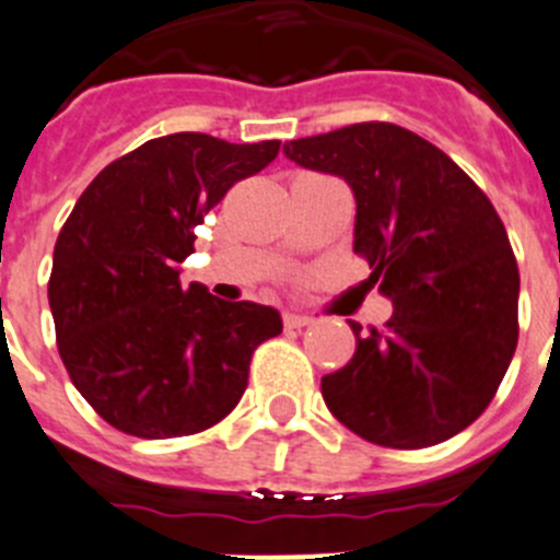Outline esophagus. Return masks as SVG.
Wrapping results in <instances>:
<instances>
[{"mask_svg":"<svg viewBox=\"0 0 560 560\" xmlns=\"http://www.w3.org/2000/svg\"><path fill=\"white\" fill-rule=\"evenodd\" d=\"M306 325H312V317H306V314H295V312L284 314V328L301 330V328H306Z\"/></svg>","mask_w":560,"mask_h":560,"instance_id":"obj_1","label":"esophagus"}]
</instances>
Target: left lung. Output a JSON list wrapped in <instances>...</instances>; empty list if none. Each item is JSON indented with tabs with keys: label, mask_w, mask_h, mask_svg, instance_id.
Listing matches in <instances>:
<instances>
[{
	"label": "left lung",
	"mask_w": 560,
	"mask_h": 560,
	"mask_svg": "<svg viewBox=\"0 0 560 560\" xmlns=\"http://www.w3.org/2000/svg\"><path fill=\"white\" fill-rule=\"evenodd\" d=\"M303 170L355 197L352 248L366 284L394 303L383 330L323 377L347 430L388 448L448 441L485 412L517 347V259L503 221L443 150L390 122H358L284 144Z\"/></svg>",
	"instance_id": "8db88e82"
}]
</instances>
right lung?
<instances>
[{
    "label": "right lung",
    "instance_id": "add662e5",
    "mask_svg": "<svg viewBox=\"0 0 560 560\" xmlns=\"http://www.w3.org/2000/svg\"><path fill=\"white\" fill-rule=\"evenodd\" d=\"M281 142L208 133L150 139L86 186L54 246L48 279L57 347L79 394L125 435L164 441L230 416L254 350L281 314L180 284L194 230Z\"/></svg>",
    "mask_w": 560,
    "mask_h": 560
}]
</instances>
